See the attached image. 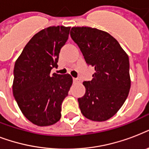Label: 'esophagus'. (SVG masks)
<instances>
[{
  "mask_svg": "<svg viewBox=\"0 0 149 149\" xmlns=\"http://www.w3.org/2000/svg\"><path fill=\"white\" fill-rule=\"evenodd\" d=\"M73 82H74V83H79L80 80H79V79H77V78H73Z\"/></svg>",
  "mask_w": 149,
  "mask_h": 149,
  "instance_id": "1",
  "label": "esophagus"
}]
</instances>
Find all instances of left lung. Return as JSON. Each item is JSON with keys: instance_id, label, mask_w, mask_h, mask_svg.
I'll return each mask as SVG.
<instances>
[{"instance_id": "8db88e82", "label": "left lung", "mask_w": 149, "mask_h": 149, "mask_svg": "<svg viewBox=\"0 0 149 149\" xmlns=\"http://www.w3.org/2000/svg\"><path fill=\"white\" fill-rule=\"evenodd\" d=\"M70 36L87 65L95 70L92 80L83 83L86 93L78 98L81 113L94 121L108 120L119 111L129 93L128 56L106 31L90 27H72Z\"/></svg>"}]
</instances>
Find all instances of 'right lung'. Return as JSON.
I'll return each instance as SVG.
<instances>
[{
  "instance_id": "right-lung-1",
  "label": "right lung",
  "mask_w": 149,
  "mask_h": 149,
  "mask_svg": "<svg viewBox=\"0 0 149 149\" xmlns=\"http://www.w3.org/2000/svg\"><path fill=\"white\" fill-rule=\"evenodd\" d=\"M70 27L51 26L30 39L14 68L13 94L24 116L34 125L49 126L61 118L63 100L72 78L70 74L50 75L58 67V54L69 37Z\"/></svg>"
}]
</instances>
